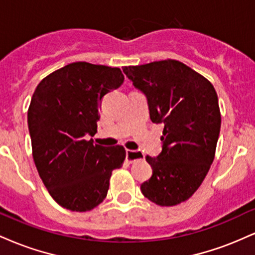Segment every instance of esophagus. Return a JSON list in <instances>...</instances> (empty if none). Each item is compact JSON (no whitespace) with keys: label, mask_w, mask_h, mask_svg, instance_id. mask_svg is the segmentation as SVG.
Returning a JSON list of instances; mask_svg holds the SVG:
<instances>
[{"label":"esophagus","mask_w":255,"mask_h":255,"mask_svg":"<svg viewBox=\"0 0 255 255\" xmlns=\"http://www.w3.org/2000/svg\"><path fill=\"white\" fill-rule=\"evenodd\" d=\"M126 159H127L128 163H134V162H136V160L144 159V153L140 151L127 150V153H126Z\"/></svg>","instance_id":"34e87169"}]
</instances>
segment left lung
<instances>
[{
    "mask_svg": "<svg viewBox=\"0 0 255 255\" xmlns=\"http://www.w3.org/2000/svg\"><path fill=\"white\" fill-rule=\"evenodd\" d=\"M124 73L146 95L153 124H163V151L146 156L152 176L140 186L159 206L188 200L215 159L221 111L213 85L176 60L126 66Z\"/></svg>",
    "mask_w": 255,
    "mask_h": 255,
    "instance_id": "obj_1",
    "label": "left lung"
}]
</instances>
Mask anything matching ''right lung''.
<instances>
[{
  "label": "right lung",
  "mask_w": 255,
  "mask_h": 255,
  "mask_svg": "<svg viewBox=\"0 0 255 255\" xmlns=\"http://www.w3.org/2000/svg\"><path fill=\"white\" fill-rule=\"evenodd\" d=\"M124 79L116 67L73 62L34 90L27 111L32 156L49 194L64 209L86 212L98 206L113 170L124 164V146L85 139L97 133L102 99Z\"/></svg>",
  "instance_id": "add662e5"
}]
</instances>
